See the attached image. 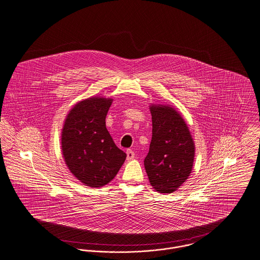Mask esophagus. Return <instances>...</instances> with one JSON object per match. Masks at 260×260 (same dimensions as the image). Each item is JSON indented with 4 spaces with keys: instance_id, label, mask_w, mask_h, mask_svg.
I'll use <instances>...</instances> for the list:
<instances>
[{
    "instance_id": "1",
    "label": "esophagus",
    "mask_w": 260,
    "mask_h": 260,
    "mask_svg": "<svg viewBox=\"0 0 260 260\" xmlns=\"http://www.w3.org/2000/svg\"><path fill=\"white\" fill-rule=\"evenodd\" d=\"M126 154H127V160H132L135 158V153L131 149H128L126 151Z\"/></svg>"
}]
</instances>
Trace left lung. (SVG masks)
Segmentation results:
<instances>
[{"instance_id":"left-lung-1","label":"left lung","mask_w":260,"mask_h":260,"mask_svg":"<svg viewBox=\"0 0 260 260\" xmlns=\"http://www.w3.org/2000/svg\"><path fill=\"white\" fill-rule=\"evenodd\" d=\"M150 111L152 140L144 166L154 189L170 193L189 178L194 144L185 120L175 108L153 104Z\"/></svg>"}]
</instances>
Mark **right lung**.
Returning a JSON list of instances; mask_svg holds the SVG:
<instances>
[{"label": "right lung", "mask_w": 260, "mask_h": 260, "mask_svg": "<svg viewBox=\"0 0 260 260\" xmlns=\"http://www.w3.org/2000/svg\"><path fill=\"white\" fill-rule=\"evenodd\" d=\"M112 100L91 97L78 102L68 114L61 132L66 164L77 180L91 188L112 181L126 159L105 124Z\"/></svg>", "instance_id": "add662e5"}]
</instances>
